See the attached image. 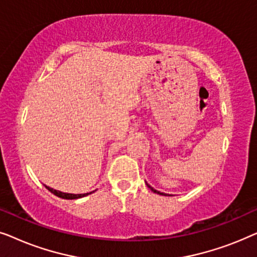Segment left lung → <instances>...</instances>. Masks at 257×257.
<instances>
[{
  "label": "left lung",
  "mask_w": 257,
  "mask_h": 257,
  "mask_svg": "<svg viewBox=\"0 0 257 257\" xmlns=\"http://www.w3.org/2000/svg\"><path fill=\"white\" fill-rule=\"evenodd\" d=\"M146 185H147V187H149V188H150V189H151V191H152V192H154V193H157V194H160V195H165V194H164V193H160L159 191H156V189H154L153 187H151V186H150L149 184H146Z\"/></svg>",
  "instance_id": "left-lung-1"
}]
</instances>
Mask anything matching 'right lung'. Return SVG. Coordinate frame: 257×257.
I'll return each instance as SVG.
<instances>
[{
  "label": "right lung",
  "instance_id": "1",
  "mask_svg": "<svg viewBox=\"0 0 257 257\" xmlns=\"http://www.w3.org/2000/svg\"><path fill=\"white\" fill-rule=\"evenodd\" d=\"M47 187L48 191H50L52 194H55L56 196H58V198H62V199H66V200H75V199H80V198H84V196L91 194V193H93L94 191L90 192V193H84V194H71V193H64V192H61V191H57V189H54L51 187H48V186H45Z\"/></svg>",
  "mask_w": 257,
  "mask_h": 257
}]
</instances>
